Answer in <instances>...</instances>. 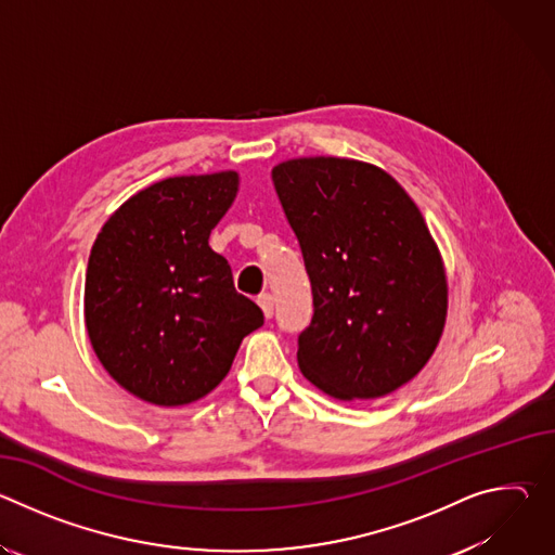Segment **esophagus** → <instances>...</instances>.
Segmentation results:
<instances>
[{"label":"esophagus","mask_w":555,"mask_h":555,"mask_svg":"<svg viewBox=\"0 0 555 555\" xmlns=\"http://www.w3.org/2000/svg\"><path fill=\"white\" fill-rule=\"evenodd\" d=\"M259 305H261V309H263L266 319L272 321V319H274V296H270V294L261 296V298H259Z\"/></svg>","instance_id":"obj_1"}]
</instances>
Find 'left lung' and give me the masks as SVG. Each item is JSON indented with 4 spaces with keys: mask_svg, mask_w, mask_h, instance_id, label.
<instances>
[{
    "mask_svg": "<svg viewBox=\"0 0 555 555\" xmlns=\"http://www.w3.org/2000/svg\"><path fill=\"white\" fill-rule=\"evenodd\" d=\"M272 182L313 296L298 336L302 375L345 402L398 390L435 353L448 311L420 208L386 171L347 157H296Z\"/></svg>",
    "mask_w": 555,
    "mask_h": 555,
    "instance_id": "left-lung-1",
    "label": "left lung"
}]
</instances>
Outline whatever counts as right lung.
<instances>
[{"label": "right lung", "instance_id": "add662e5", "mask_svg": "<svg viewBox=\"0 0 555 555\" xmlns=\"http://www.w3.org/2000/svg\"><path fill=\"white\" fill-rule=\"evenodd\" d=\"M240 176H180L129 197L101 228L86 274L88 336L105 371L155 406L202 400L263 311L208 246Z\"/></svg>", "mask_w": 555, "mask_h": 555}]
</instances>
